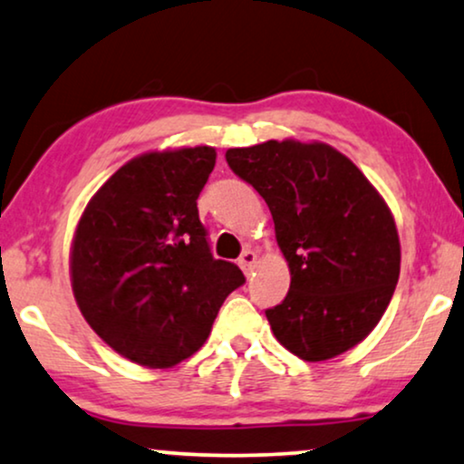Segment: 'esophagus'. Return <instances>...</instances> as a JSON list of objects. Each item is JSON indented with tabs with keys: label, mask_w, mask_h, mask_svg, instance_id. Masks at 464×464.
Masks as SVG:
<instances>
[{
	"label": "esophagus",
	"mask_w": 464,
	"mask_h": 464,
	"mask_svg": "<svg viewBox=\"0 0 464 464\" xmlns=\"http://www.w3.org/2000/svg\"><path fill=\"white\" fill-rule=\"evenodd\" d=\"M255 263H256V255L252 250H246V252H242V256H239V267H242V271L246 276L250 274L252 271V267H255Z\"/></svg>",
	"instance_id": "obj_1"
}]
</instances>
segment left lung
Segmentation results:
<instances>
[{"instance_id": "8db88e82", "label": "left lung", "mask_w": 464, "mask_h": 464, "mask_svg": "<svg viewBox=\"0 0 464 464\" xmlns=\"http://www.w3.org/2000/svg\"><path fill=\"white\" fill-rule=\"evenodd\" d=\"M225 157L269 206L290 269L288 295L265 312L277 342L310 362L354 348L384 316L399 280L391 208L323 141L269 140Z\"/></svg>"}]
</instances>
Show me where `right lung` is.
Masks as SVG:
<instances>
[{"instance_id": "1", "label": "right lung", "mask_w": 464, "mask_h": 464, "mask_svg": "<svg viewBox=\"0 0 464 464\" xmlns=\"http://www.w3.org/2000/svg\"><path fill=\"white\" fill-rule=\"evenodd\" d=\"M216 165L209 146L146 152L91 197L73 233L70 274L86 323L138 365L165 369L206 342L222 301L242 286L214 258L197 197Z\"/></svg>"}]
</instances>
